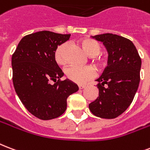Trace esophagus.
<instances>
[{
  "mask_svg": "<svg viewBox=\"0 0 150 150\" xmlns=\"http://www.w3.org/2000/svg\"><path fill=\"white\" fill-rule=\"evenodd\" d=\"M85 87H86V86H84V85H79V90H83V89H84Z\"/></svg>",
  "mask_w": 150,
  "mask_h": 150,
  "instance_id": "1",
  "label": "esophagus"
}]
</instances>
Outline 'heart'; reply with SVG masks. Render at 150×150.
Returning a JSON list of instances; mask_svg holds the SVG:
<instances>
[{
    "label": "heart",
    "instance_id": "obj_1",
    "mask_svg": "<svg viewBox=\"0 0 150 150\" xmlns=\"http://www.w3.org/2000/svg\"><path fill=\"white\" fill-rule=\"evenodd\" d=\"M80 46L82 47L86 54L88 57H93L97 64L99 66L105 65V58L100 57L99 54L101 52V46L96 40L92 38H82L79 40ZM67 49V43H63L60 45L54 52V59L57 64L61 66H64L67 64V60L65 56V52ZM66 76L68 79L72 81L75 83L83 84L85 83L86 81L93 77L95 71L92 67H76L72 66L67 68L66 71Z\"/></svg>",
    "mask_w": 150,
    "mask_h": 150
}]
</instances>
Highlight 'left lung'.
Segmentation results:
<instances>
[{"label":"left lung","mask_w":150,"mask_h":150,"mask_svg":"<svg viewBox=\"0 0 150 150\" xmlns=\"http://www.w3.org/2000/svg\"><path fill=\"white\" fill-rule=\"evenodd\" d=\"M103 42L108 52V66L96 79L99 95L89 105L93 115L114 119L132 102L139 88L142 60L133 42L112 34L92 36Z\"/></svg>","instance_id":"8db88e82"}]
</instances>
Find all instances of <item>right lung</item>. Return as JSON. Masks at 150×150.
I'll list each match as a JSON object with an SVG mask.
<instances>
[{
  "mask_svg": "<svg viewBox=\"0 0 150 150\" xmlns=\"http://www.w3.org/2000/svg\"><path fill=\"white\" fill-rule=\"evenodd\" d=\"M70 36L48 30L28 34L11 57L15 90L25 108L40 120L61 116L67 108V98L79 90L71 80L60 81L64 73L54 59L55 50Z\"/></svg>",
  "mask_w": 150,
  "mask_h": 150,
  "instance_id": "obj_1",
  "label": "right lung"
}]
</instances>
